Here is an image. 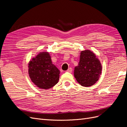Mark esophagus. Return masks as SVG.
<instances>
[{
  "label": "esophagus",
  "instance_id": "obj_1",
  "mask_svg": "<svg viewBox=\"0 0 127 127\" xmlns=\"http://www.w3.org/2000/svg\"><path fill=\"white\" fill-rule=\"evenodd\" d=\"M66 72H68L71 73L72 72V68H68V69H67V70H66Z\"/></svg>",
  "mask_w": 127,
  "mask_h": 127
}]
</instances>
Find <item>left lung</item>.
Listing matches in <instances>:
<instances>
[{"instance_id": "obj_1", "label": "left lung", "mask_w": 127, "mask_h": 127, "mask_svg": "<svg viewBox=\"0 0 127 127\" xmlns=\"http://www.w3.org/2000/svg\"><path fill=\"white\" fill-rule=\"evenodd\" d=\"M80 53L78 64L74 69V77L82 86L90 87L98 80L102 74V64L96 56L90 50H85Z\"/></svg>"}]
</instances>
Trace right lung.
I'll use <instances>...</instances> for the list:
<instances>
[{"instance_id":"add662e5","label":"right lung","mask_w":127,"mask_h":127,"mask_svg":"<svg viewBox=\"0 0 127 127\" xmlns=\"http://www.w3.org/2000/svg\"><path fill=\"white\" fill-rule=\"evenodd\" d=\"M28 64L30 79L40 89H49L58 82L60 71L52 64L48 52H40Z\"/></svg>"}]
</instances>
